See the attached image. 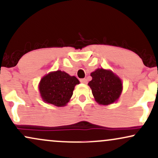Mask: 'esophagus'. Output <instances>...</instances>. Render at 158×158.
I'll return each instance as SVG.
<instances>
[{
	"instance_id": "obj_1",
	"label": "esophagus",
	"mask_w": 158,
	"mask_h": 158,
	"mask_svg": "<svg viewBox=\"0 0 158 158\" xmlns=\"http://www.w3.org/2000/svg\"><path fill=\"white\" fill-rule=\"evenodd\" d=\"M80 82L81 83H83V84H87L88 81H87L86 79H80Z\"/></svg>"
}]
</instances>
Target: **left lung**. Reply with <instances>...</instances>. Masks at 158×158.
<instances>
[{
    "mask_svg": "<svg viewBox=\"0 0 158 158\" xmlns=\"http://www.w3.org/2000/svg\"><path fill=\"white\" fill-rule=\"evenodd\" d=\"M88 82L96 101L100 105H110L117 101L123 90L120 79L110 70L97 69L91 73Z\"/></svg>",
    "mask_w": 158,
    "mask_h": 158,
    "instance_id": "left-lung-1",
    "label": "left lung"
}]
</instances>
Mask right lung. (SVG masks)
<instances>
[{
	"instance_id": "add662e5",
	"label": "right lung",
	"mask_w": 158,
	"mask_h": 158,
	"mask_svg": "<svg viewBox=\"0 0 158 158\" xmlns=\"http://www.w3.org/2000/svg\"><path fill=\"white\" fill-rule=\"evenodd\" d=\"M78 84L79 81L77 77L57 70L41 79L39 84L40 94L47 103L58 107L64 106L73 95L74 87Z\"/></svg>"
}]
</instances>
